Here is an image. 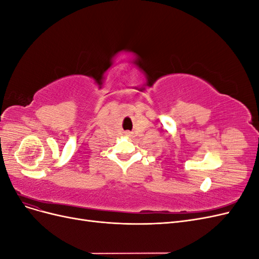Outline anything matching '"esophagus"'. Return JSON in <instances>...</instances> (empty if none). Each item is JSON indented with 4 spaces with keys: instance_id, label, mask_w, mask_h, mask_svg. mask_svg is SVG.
I'll use <instances>...</instances> for the list:
<instances>
[{
    "instance_id": "esophagus-1",
    "label": "esophagus",
    "mask_w": 259,
    "mask_h": 259,
    "mask_svg": "<svg viewBox=\"0 0 259 259\" xmlns=\"http://www.w3.org/2000/svg\"><path fill=\"white\" fill-rule=\"evenodd\" d=\"M125 134H130V133H128V132H126V133H125Z\"/></svg>"
}]
</instances>
